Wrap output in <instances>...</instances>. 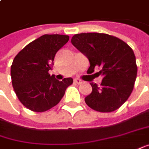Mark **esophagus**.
<instances>
[{
	"mask_svg": "<svg viewBox=\"0 0 149 149\" xmlns=\"http://www.w3.org/2000/svg\"><path fill=\"white\" fill-rule=\"evenodd\" d=\"M74 82L75 83H77V84H81V83L82 82V81H81V80H80L79 78H75Z\"/></svg>",
	"mask_w": 149,
	"mask_h": 149,
	"instance_id": "34e87169",
	"label": "esophagus"
}]
</instances>
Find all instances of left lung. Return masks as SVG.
I'll use <instances>...</instances> for the list:
<instances>
[{
	"label": "left lung",
	"mask_w": 149,
	"mask_h": 149,
	"mask_svg": "<svg viewBox=\"0 0 149 149\" xmlns=\"http://www.w3.org/2000/svg\"><path fill=\"white\" fill-rule=\"evenodd\" d=\"M88 58L89 73L100 67V86L91 82L92 91L85 97L86 105L99 112H112L130 97L137 77L134 51L123 40L106 33H81L71 40Z\"/></svg>",
	"instance_id": "obj_1"
}]
</instances>
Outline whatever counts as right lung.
<instances>
[{
  "instance_id": "obj_1",
  "label": "right lung",
  "mask_w": 149,
  "mask_h": 149,
  "mask_svg": "<svg viewBox=\"0 0 149 149\" xmlns=\"http://www.w3.org/2000/svg\"><path fill=\"white\" fill-rule=\"evenodd\" d=\"M69 39L68 35L44 34L26 45L13 60L10 76L15 92L29 110L44 112L61 100L72 77L58 81L49 73L55 54Z\"/></svg>"
}]
</instances>
